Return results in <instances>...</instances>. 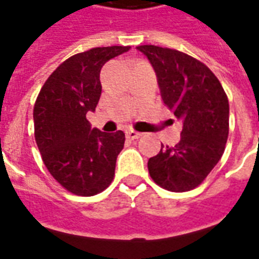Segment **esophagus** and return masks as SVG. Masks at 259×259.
I'll list each match as a JSON object with an SVG mask.
<instances>
[{
	"label": "esophagus",
	"mask_w": 259,
	"mask_h": 259,
	"mask_svg": "<svg viewBox=\"0 0 259 259\" xmlns=\"http://www.w3.org/2000/svg\"><path fill=\"white\" fill-rule=\"evenodd\" d=\"M125 137L128 138V139H138V138H141L142 137V134L141 132H137V131H134V130H128V131H125Z\"/></svg>",
	"instance_id": "34e87169"
}]
</instances>
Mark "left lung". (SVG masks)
Wrapping results in <instances>:
<instances>
[{
	"label": "left lung",
	"instance_id": "obj_1",
	"mask_svg": "<svg viewBox=\"0 0 259 259\" xmlns=\"http://www.w3.org/2000/svg\"><path fill=\"white\" fill-rule=\"evenodd\" d=\"M157 75L161 98L183 121L180 141L147 162L159 187L184 192L198 187L224 153L229 132V104L223 85L205 64L179 50L138 46Z\"/></svg>",
	"mask_w": 259,
	"mask_h": 259
}]
</instances>
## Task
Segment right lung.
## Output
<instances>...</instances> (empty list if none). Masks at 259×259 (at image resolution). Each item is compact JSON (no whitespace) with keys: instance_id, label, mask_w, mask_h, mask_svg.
<instances>
[{"instance_id":"add662e5","label":"right lung","mask_w":259,"mask_h":259,"mask_svg":"<svg viewBox=\"0 0 259 259\" xmlns=\"http://www.w3.org/2000/svg\"><path fill=\"white\" fill-rule=\"evenodd\" d=\"M130 46L94 48L65 60L45 81L34 106L35 141L50 175L75 195L93 196L109 187L124 147L122 131L91 128L105 63Z\"/></svg>"}]
</instances>
